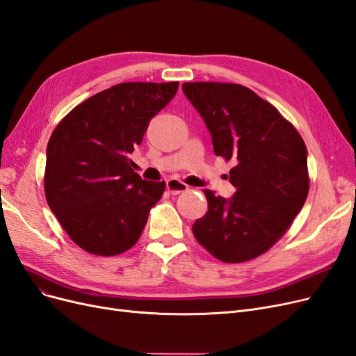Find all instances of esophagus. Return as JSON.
<instances>
[{
    "instance_id": "esophagus-1",
    "label": "esophagus",
    "mask_w": 356,
    "mask_h": 356,
    "mask_svg": "<svg viewBox=\"0 0 356 356\" xmlns=\"http://www.w3.org/2000/svg\"><path fill=\"white\" fill-rule=\"evenodd\" d=\"M166 188H168V191H169L170 194L177 195V194H179V193L187 191V190H188V186H187L186 182L179 181L178 178H170V179H168V182H166Z\"/></svg>"
}]
</instances>
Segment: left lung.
<instances>
[{
	"instance_id": "8db88e82",
	"label": "left lung",
	"mask_w": 356,
	"mask_h": 356,
	"mask_svg": "<svg viewBox=\"0 0 356 356\" xmlns=\"http://www.w3.org/2000/svg\"><path fill=\"white\" fill-rule=\"evenodd\" d=\"M182 91L212 136L213 152L236 166L229 200L204 190L206 215L193 234L216 259L240 264L286 234L309 191L308 152L298 129L271 104L238 83L186 82Z\"/></svg>"
}]
</instances>
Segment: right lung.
<instances>
[{
    "instance_id": "add662e5",
    "label": "right lung",
    "mask_w": 356,
    "mask_h": 356,
    "mask_svg": "<svg viewBox=\"0 0 356 356\" xmlns=\"http://www.w3.org/2000/svg\"><path fill=\"white\" fill-rule=\"evenodd\" d=\"M178 85H113L72 108L54 128L47 145L45 199L82 250L116 256L138 241L166 184L141 179L129 154Z\"/></svg>"
}]
</instances>
